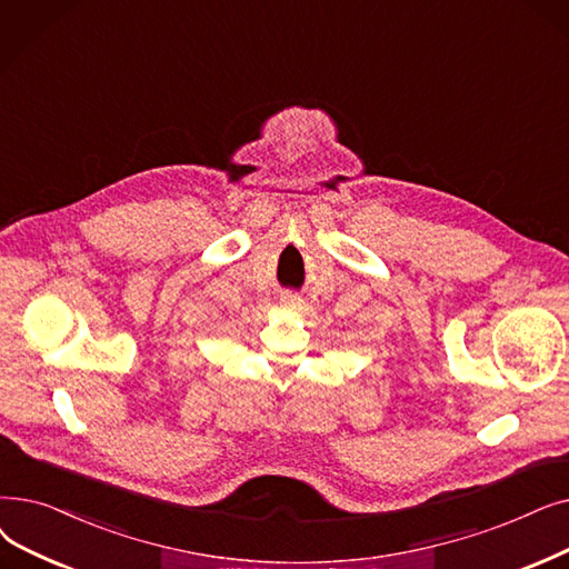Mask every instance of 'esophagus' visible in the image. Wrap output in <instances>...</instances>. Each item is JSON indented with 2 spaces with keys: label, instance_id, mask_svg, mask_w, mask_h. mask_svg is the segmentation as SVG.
Segmentation results:
<instances>
[{
  "label": "esophagus",
  "instance_id": "1",
  "mask_svg": "<svg viewBox=\"0 0 569 569\" xmlns=\"http://www.w3.org/2000/svg\"><path fill=\"white\" fill-rule=\"evenodd\" d=\"M283 302H286L288 307H298V305H300V298H298V295H286Z\"/></svg>",
  "mask_w": 569,
  "mask_h": 569
}]
</instances>
